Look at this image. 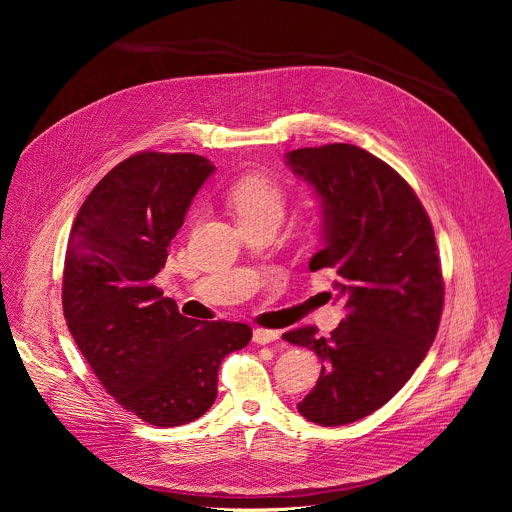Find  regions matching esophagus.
Masks as SVG:
<instances>
[{
	"label": "esophagus",
	"mask_w": 512,
	"mask_h": 512,
	"mask_svg": "<svg viewBox=\"0 0 512 512\" xmlns=\"http://www.w3.org/2000/svg\"><path fill=\"white\" fill-rule=\"evenodd\" d=\"M279 330H265V328H257L253 330V342L255 344H271L279 338Z\"/></svg>",
	"instance_id": "obj_1"
}]
</instances>
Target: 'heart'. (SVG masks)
<instances>
[{"label":"heart","instance_id":"1","mask_svg":"<svg viewBox=\"0 0 512 512\" xmlns=\"http://www.w3.org/2000/svg\"><path fill=\"white\" fill-rule=\"evenodd\" d=\"M229 200L239 221H255L263 216L281 218L285 206L283 190L271 178L261 174L241 178L231 188Z\"/></svg>","mask_w":512,"mask_h":512}]
</instances>
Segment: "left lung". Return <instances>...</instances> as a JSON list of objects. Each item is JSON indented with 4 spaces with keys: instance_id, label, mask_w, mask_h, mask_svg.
Segmentation results:
<instances>
[{
    "instance_id": "obj_1",
    "label": "left lung",
    "mask_w": 512,
    "mask_h": 512,
    "mask_svg": "<svg viewBox=\"0 0 512 512\" xmlns=\"http://www.w3.org/2000/svg\"><path fill=\"white\" fill-rule=\"evenodd\" d=\"M285 164L312 186L322 214L310 269L336 271L348 310L330 338L314 328L283 334L322 362L298 411L324 427L346 425L393 399L433 344L444 308L433 227L411 186L356 145L294 150Z\"/></svg>"
}]
</instances>
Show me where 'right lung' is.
I'll return each instance as SVG.
<instances>
[{
	"instance_id": "right-lung-1",
	"label": "right lung",
	"mask_w": 512,
	"mask_h": 512,
	"mask_svg": "<svg viewBox=\"0 0 512 512\" xmlns=\"http://www.w3.org/2000/svg\"><path fill=\"white\" fill-rule=\"evenodd\" d=\"M214 170L196 154H135L93 188L68 237L66 326L107 393L158 427L204 415L223 358L251 340L247 324L182 316L154 285Z\"/></svg>"
}]
</instances>
